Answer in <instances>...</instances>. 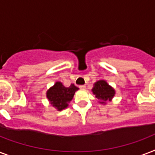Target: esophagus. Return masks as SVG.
<instances>
[{
	"mask_svg": "<svg viewBox=\"0 0 155 155\" xmlns=\"http://www.w3.org/2000/svg\"><path fill=\"white\" fill-rule=\"evenodd\" d=\"M85 87H86L85 85H80V88H81V89H84Z\"/></svg>",
	"mask_w": 155,
	"mask_h": 155,
	"instance_id": "obj_1",
	"label": "esophagus"
}]
</instances>
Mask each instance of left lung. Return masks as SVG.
Returning a JSON list of instances; mask_svg holds the SVG:
<instances>
[{"label":"left lung","mask_w":155,"mask_h":155,"mask_svg":"<svg viewBox=\"0 0 155 155\" xmlns=\"http://www.w3.org/2000/svg\"><path fill=\"white\" fill-rule=\"evenodd\" d=\"M92 91L96 98L99 100V102L102 104L112 101L115 95V90L108 85L105 80H99L95 83Z\"/></svg>","instance_id":"left-lung-1"}]
</instances>
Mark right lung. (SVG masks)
I'll return each instance as SVG.
<instances>
[{"label": "right lung", "mask_w": 155, "mask_h": 155, "mask_svg": "<svg viewBox=\"0 0 155 155\" xmlns=\"http://www.w3.org/2000/svg\"><path fill=\"white\" fill-rule=\"evenodd\" d=\"M78 89L73 84L65 87L61 82H56L54 86L47 90V97L53 107L58 111H61L68 107V103L72 100Z\"/></svg>", "instance_id": "right-lung-1"}]
</instances>
